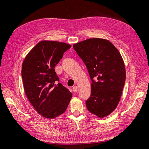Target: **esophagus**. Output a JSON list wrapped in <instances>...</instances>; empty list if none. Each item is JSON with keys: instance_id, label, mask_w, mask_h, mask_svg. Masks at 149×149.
<instances>
[{"instance_id": "34e87169", "label": "esophagus", "mask_w": 149, "mask_h": 149, "mask_svg": "<svg viewBox=\"0 0 149 149\" xmlns=\"http://www.w3.org/2000/svg\"><path fill=\"white\" fill-rule=\"evenodd\" d=\"M72 90H73V91H74V93H76V92L77 91V90H78L77 87V86H74V87L72 88Z\"/></svg>"}]
</instances>
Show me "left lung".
Wrapping results in <instances>:
<instances>
[{"label": "left lung", "instance_id": "obj_1", "mask_svg": "<svg viewBox=\"0 0 149 149\" xmlns=\"http://www.w3.org/2000/svg\"><path fill=\"white\" fill-rule=\"evenodd\" d=\"M84 62L92 81L88 110L99 117L113 112L117 106L125 81L123 59L109 40L91 38L73 45Z\"/></svg>", "mask_w": 149, "mask_h": 149}]
</instances>
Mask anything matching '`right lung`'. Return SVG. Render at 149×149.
<instances>
[{
  "instance_id": "obj_1",
  "label": "right lung",
  "mask_w": 149,
  "mask_h": 149,
  "mask_svg": "<svg viewBox=\"0 0 149 149\" xmlns=\"http://www.w3.org/2000/svg\"><path fill=\"white\" fill-rule=\"evenodd\" d=\"M71 45L42 40L28 53L22 67L25 92L36 111L43 117L54 118L64 113L72 93L60 83L55 67Z\"/></svg>"
}]
</instances>
